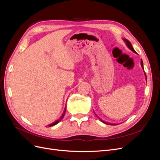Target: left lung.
Segmentation results:
<instances>
[{"label": "left lung", "mask_w": 160, "mask_h": 160, "mask_svg": "<svg viewBox=\"0 0 160 160\" xmlns=\"http://www.w3.org/2000/svg\"><path fill=\"white\" fill-rule=\"evenodd\" d=\"M124 40V41L126 42V45H127V46L129 47V49H130L131 50H132L133 52H136V51H135L134 49H133V47H132V43H131L128 39H123ZM141 65H142V68L143 69V61H142V60H141ZM146 75V74H145ZM147 79V78H146ZM101 120V122H103V123H106V124H108V125H117V124H112V123H107V122H105L104 121H102L101 119H100Z\"/></svg>", "instance_id": "left-lung-1"}]
</instances>
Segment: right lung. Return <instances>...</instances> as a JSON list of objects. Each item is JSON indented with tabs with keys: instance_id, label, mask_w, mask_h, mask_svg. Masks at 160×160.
I'll use <instances>...</instances> for the list:
<instances>
[{
	"instance_id": "1",
	"label": "right lung",
	"mask_w": 160,
	"mask_h": 160,
	"mask_svg": "<svg viewBox=\"0 0 160 160\" xmlns=\"http://www.w3.org/2000/svg\"><path fill=\"white\" fill-rule=\"evenodd\" d=\"M65 111H66V106H65V110H64V111H63V113H62V115L61 116V118H60L59 119H58V120L55 121V122H53L52 123H51V124L49 125V127H51V126H53V125H55L57 124V123H59V122H60L61 121L62 119V118H63V117H64V115H65Z\"/></svg>"
}]
</instances>
